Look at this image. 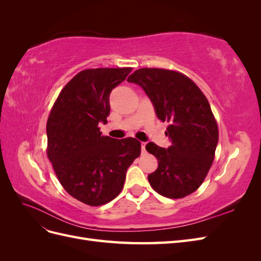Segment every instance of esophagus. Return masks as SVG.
<instances>
[{"label": "esophagus", "mask_w": 261, "mask_h": 261, "mask_svg": "<svg viewBox=\"0 0 261 261\" xmlns=\"http://www.w3.org/2000/svg\"><path fill=\"white\" fill-rule=\"evenodd\" d=\"M146 151V143H141V152L145 153Z\"/></svg>", "instance_id": "1"}]
</instances>
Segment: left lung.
Wrapping results in <instances>:
<instances>
[{
  "mask_svg": "<svg viewBox=\"0 0 261 261\" xmlns=\"http://www.w3.org/2000/svg\"><path fill=\"white\" fill-rule=\"evenodd\" d=\"M127 82L140 86L158 118L169 123L165 132L172 144L169 148L146 145L158 160V169L148 175L150 185L168 198L194 193L208 174L219 140L207 98L193 81L174 70L140 68Z\"/></svg>",
  "mask_w": 261,
  "mask_h": 261,
  "instance_id": "obj_1",
  "label": "left lung"
}]
</instances>
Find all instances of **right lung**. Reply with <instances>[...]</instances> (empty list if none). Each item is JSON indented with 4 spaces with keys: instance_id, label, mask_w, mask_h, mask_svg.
Listing matches in <instances>:
<instances>
[{
    "instance_id": "1",
    "label": "right lung",
    "mask_w": 261,
    "mask_h": 261,
    "mask_svg": "<svg viewBox=\"0 0 261 261\" xmlns=\"http://www.w3.org/2000/svg\"><path fill=\"white\" fill-rule=\"evenodd\" d=\"M130 67L94 68L78 73L60 92L46 123L48 158L60 183L74 198L101 206L122 192L126 171L140 154L135 138L102 136L110 93Z\"/></svg>"
}]
</instances>
